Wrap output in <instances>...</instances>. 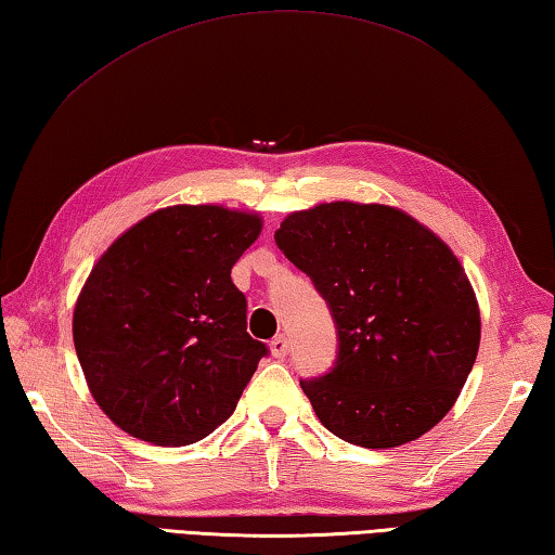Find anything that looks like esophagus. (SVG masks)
Here are the masks:
<instances>
[{"label": "esophagus", "mask_w": 555, "mask_h": 555, "mask_svg": "<svg viewBox=\"0 0 555 555\" xmlns=\"http://www.w3.org/2000/svg\"><path fill=\"white\" fill-rule=\"evenodd\" d=\"M271 354H274L276 359H284L288 354V339L286 335H276L274 339H271Z\"/></svg>", "instance_id": "34e87169"}]
</instances>
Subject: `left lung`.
I'll use <instances>...</instances> for the list:
<instances>
[{
	"instance_id": "8db88e82",
	"label": "left lung",
	"mask_w": 555,
	"mask_h": 555,
	"mask_svg": "<svg viewBox=\"0 0 555 555\" xmlns=\"http://www.w3.org/2000/svg\"><path fill=\"white\" fill-rule=\"evenodd\" d=\"M274 237L337 327L335 366L300 380L322 425L366 449L435 427L480 345L478 300L453 251L402 210L351 201L291 214Z\"/></svg>"
}]
</instances>
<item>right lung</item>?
<instances>
[{"mask_svg":"<svg viewBox=\"0 0 555 555\" xmlns=\"http://www.w3.org/2000/svg\"><path fill=\"white\" fill-rule=\"evenodd\" d=\"M261 218L169 206L126 230L77 298L73 337L108 420L159 447L208 437L233 415L267 345L249 337L230 271Z\"/></svg>","mask_w":555,"mask_h":555,"instance_id":"add662e5","label":"right lung"}]
</instances>
